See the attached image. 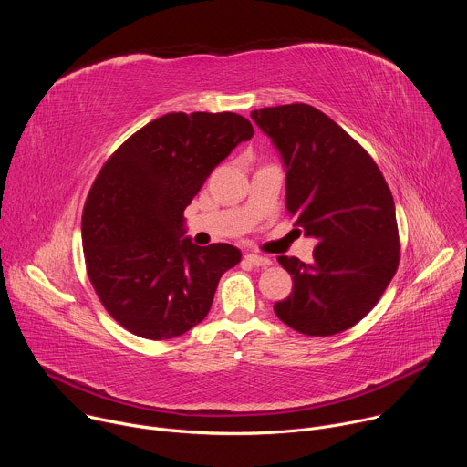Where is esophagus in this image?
I'll use <instances>...</instances> for the list:
<instances>
[{"label": "esophagus", "instance_id": "esophagus-1", "mask_svg": "<svg viewBox=\"0 0 467 467\" xmlns=\"http://www.w3.org/2000/svg\"><path fill=\"white\" fill-rule=\"evenodd\" d=\"M245 262H249L251 265H254V268H265V265L272 264V258L251 253V254H245Z\"/></svg>", "mask_w": 467, "mask_h": 467}]
</instances>
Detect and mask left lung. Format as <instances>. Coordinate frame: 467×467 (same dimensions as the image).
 Masks as SVG:
<instances>
[{
  "label": "left lung",
  "mask_w": 467,
  "mask_h": 467,
  "mask_svg": "<svg viewBox=\"0 0 467 467\" xmlns=\"http://www.w3.org/2000/svg\"><path fill=\"white\" fill-rule=\"evenodd\" d=\"M251 119L281 155L294 225L317 240L308 264L277 258L294 290L274 310L306 337L348 330L377 305L397 272L391 192L364 148L321 110L292 103L253 110Z\"/></svg>",
  "instance_id": "left-lung-1"
}]
</instances>
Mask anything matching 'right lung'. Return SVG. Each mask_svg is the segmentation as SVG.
Returning <instances> with one entry per match:
<instances>
[{
  "label": "right lung",
  "instance_id": "1",
  "mask_svg": "<svg viewBox=\"0 0 467 467\" xmlns=\"http://www.w3.org/2000/svg\"><path fill=\"white\" fill-rule=\"evenodd\" d=\"M253 132L234 112H170L127 139L98 173L81 222L87 270L107 312L132 335L170 340L207 317L242 253L192 244L182 213Z\"/></svg>",
  "mask_w": 467,
  "mask_h": 467
}]
</instances>
